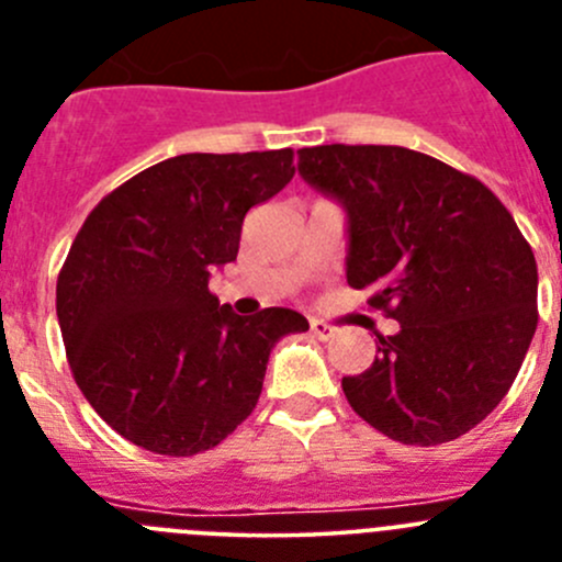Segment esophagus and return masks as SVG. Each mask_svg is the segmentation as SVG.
<instances>
[{"label": "esophagus", "instance_id": "obj_1", "mask_svg": "<svg viewBox=\"0 0 562 562\" xmlns=\"http://www.w3.org/2000/svg\"><path fill=\"white\" fill-rule=\"evenodd\" d=\"M310 329H312V335L317 337V340H329V337H335V326L324 324V321H312Z\"/></svg>", "mask_w": 562, "mask_h": 562}]
</instances>
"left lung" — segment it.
<instances>
[{"label": "left lung", "mask_w": 562, "mask_h": 562, "mask_svg": "<svg viewBox=\"0 0 562 562\" xmlns=\"http://www.w3.org/2000/svg\"><path fill=\"white\" fill-rule=\"evenodd\" d=\"M306 186L346 211V281L400 321L342 394L402 445L473 430L506 396L538 329V265L484 182L402 146L297 151Z\"/></svg>", "instance_id": "1"}]
</instances>
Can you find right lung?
Masks as SVG:
<instances>
[{
	"label": "right lung",
	"instance_id": "obj_1",
	"mask_svg": "<svg viewBox=\"0 0 562 562\" xmlns=\"http://www.w3.org/2000/svg\"><path fill=\"white\" fill-rule=\"evenodd\" d=\"M292 173V148L180 154L114 188L78 231L56 286L69 369L137 448H216L256 408L272 346L310 329L284 306L241 317L207 290L236 261L247 211Z\"/></svg>",
	"mask_w": 562,
	"mask_h": 562
}]
</instances>
